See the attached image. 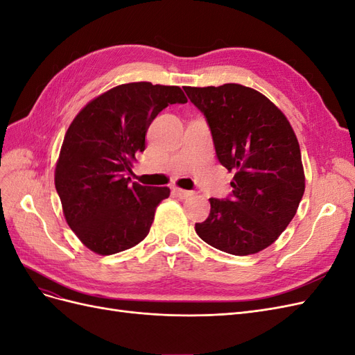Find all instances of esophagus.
<instances>
[{"mask_svg":"<svg viewBox=\"0 0 355 355\" xmlns=\"http://www.w3.org/2000/svg\"><path fill=\"white\" fill-rule=\"evenodd\" d=\"M173 192L182 200H185V198H189L191 196H194V192H192V191H185V189H180V188H173Z\"/></svg>","mask_w":355,"mask_h":355,"instance_id":"esophagus-1","label":"esophagus"}]
</instances>
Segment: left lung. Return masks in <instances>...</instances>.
<instances>
[{
  "mask_svg": "<svg viewBox=\"0 0 355 355\" xmlns=\"http://www.w3.org/2000/svg\"><path fill=\"white\" fill-rule=\"evenodd\" d=\"M206 116L219 163L235 171L232 194L210 198L198 237L235 256L271 245L296 214L305 191L300 149L284 114L259 92L240 84L185 87Z\"/></svg>",
  "mask_w": 355,
  "mask_h": 355,
  "instance_id": "8db88e82",
  "label": "left lung"
}]
</instances>
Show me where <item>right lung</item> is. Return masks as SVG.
Returning a JSON list of instances; mask_svg holds the SVG:
<instances>
[{
  "label": "right lung",
  "mask_w": 355,
  "mask_h": 355,
  "mask_svg": "<svg viewBox=\"0 0 355 355\" xmlns=\"http://www.w3.org/2000/svg\"><path fill=\"white\" fill-rule=\"evenodd\" d=\"M178 85L128 83L101 94L73 118L63 139L55 185L69 228L94 253L114 254L141 243L166 187L132 182L136 154L154 118L187 103Z\"/></svg>",
  "instance_id": "obj_1"
}]
</instances>
